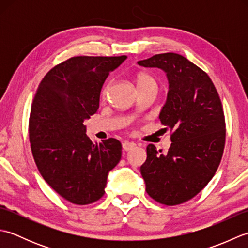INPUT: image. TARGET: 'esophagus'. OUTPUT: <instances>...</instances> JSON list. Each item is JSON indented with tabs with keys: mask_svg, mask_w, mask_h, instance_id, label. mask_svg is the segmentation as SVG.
Here are the masks:
<instances>
[{
	"mask_svg": "<svg viewBox=\"0 0 248 248\" xmlns=\"http://www.w3.org/2000/svg\"><path fill=\"white\" fill-rule=\"evenodd\" d=\"M135 146H136V144L133 143V141H124V143L123 144V148L125 151H129V150H132Z\"/></svg>",
	"mask_w": 248,
	"mask_h": 248,
	"instance_id": "34e87169",
	"label": "esophagus"
}]
</instances>
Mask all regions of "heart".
Listing matches in <instances>:
<instances>
[{"mask_svg": "<svg viewBox=\"0 0 248 248\" xmlns=\"http://www.w3.org/2000/svg\"><path fill=\"white\" fill-rule=\"evenodd\" d=\"M138 85H139L140 89L143 88V87L151 86V85L156 86V81H155V78L154 77L148 75V73L141 72V73H140V75L138 76ZM109 87H110V83H108L107 85L103 87L102 92H101L102 98H107L108 93V91H109Z\"/></svg>", "mask_w": 248, "mask_h": 248, "instance_id": "obj_1", "label": "heart"}]
</instances>
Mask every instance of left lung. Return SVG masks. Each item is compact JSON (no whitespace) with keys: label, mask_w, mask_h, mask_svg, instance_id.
<instances>
[{"label":"left lung","mask_w":248,"mask_h":248,"mask_svg":"<svg viewBox=\"0 0 248 248\" xmlns=\"http://www.w3.org/2000/svg\"><path fill=\"white\" fill-rule=\"evenodd\" d=\"M138 64L164 70L170 84L159 118L171 131V146L166 155L147 146L140 166L146 192L162 204H180L196 196L218 168L226 140L223 105L210 77L180 54H155Z\"/></svg>","instance_id":"1"}]
</instances>
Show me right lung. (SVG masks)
I'll use <instances>...</instances> for the list:
<instances>
[{"label":"right lung","mask_w":248,"mask_h":248,"mask_svg":"<svg viewBox=\"0 0 248 248\" xmlns=\"http://www.w3.org/2000/svg\"><path fill=\"white\" fill-rule=\"evenodd\" d=\"M125 55L75 56L46 73L31 103V154L45 181L62 198L89 204L104 195L108 173L121 159L115 139L93 144L84 120L99 108L100 92Z\"/></svg>","instance_id":"add662e5"}]
</instances>
